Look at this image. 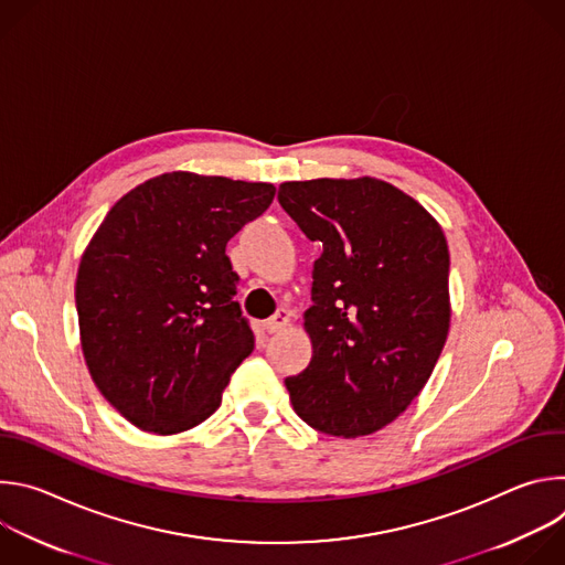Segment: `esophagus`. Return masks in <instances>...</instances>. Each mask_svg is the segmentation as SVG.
Returning <instances> with one entry per match:
<instances>
[{"mask_svg": "<svg viewBox=\"0 0 565 565\" xmlns=\"http://www.w3.org/2000/svg\"><path fill=\"white\" fill-rule=\"evenodd\" d=\"M290 310L288 308H279L273 317H268L266 321H264V329L268 331V333H279L281 329H286L288 327V321H290Z\"/></svg>", "mask_w": 565, "mask_h": 565, "instance_id": "obj_1", "label": "esophagus"}]
</instances>
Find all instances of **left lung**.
Wrapping results in <instances>:
<instances>
[{"mask_svg": "<svg viewBox=\"0 0 565 565\" xmlns=\"http://www.w3.org/2000/svg\"><path fill=\"white\" fill-rule=\"evenodd\" d=\"M279 205L321 244L303 327L308 366L286 377L297 416L329 436H369L427 384L449 331V250L412 196L377 179L284 183Z\"/></svg>", "mask_w": 565, "mask_h": 565, "instance_id": "left-lung-1", "label": "left lung"}]
</instances>
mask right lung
<instances>
[{
    "mask_svg": "<svg viewBox=\"0 0 565 565\" xmlns=\"http://www.w3.org/2000/svg\"><path fill=\"white\" fill-rule=\"evenodd\" d=\"M273 199L270 183L172 172L125 194L94 234L75 281L79 340L96 386L138 429L201 425L253 353L225 246Z\"/></svg>",
    "mask_w": 565,
    "mask_h": 565,
    "instance_id": "add662e5",
    "label": "right lung"
}]
</instances>
